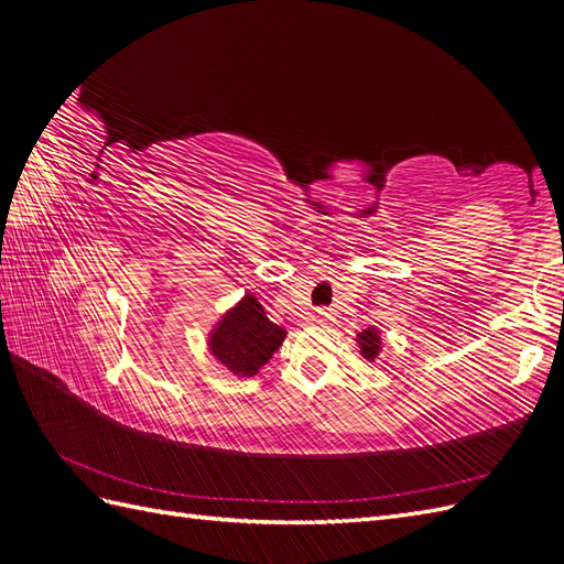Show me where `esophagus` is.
Instances as JSON below:
<instances>
[{
    "instance_id": "obj_1",
    "label": "esophagus",
    "mask_w": 564,
    "mask_h": 564,
    "mask_svg": "<svg viewBox=\"0 0 564 564\" xmlns=\"http://www.w3.org/2000/svg\"><path fill=\"white\" fill-rule=\"evenodd\" d=\"M313 322H315V324H319V327H327V324H332V322H334V317H332L329 313L317 311V313L313 315Z\"/></svg>"
}]
</instances>
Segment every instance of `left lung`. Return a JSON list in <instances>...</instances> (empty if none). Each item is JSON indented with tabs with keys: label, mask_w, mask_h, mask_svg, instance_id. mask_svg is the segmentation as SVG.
<instances>
[{
	"label": "left lung",
	"mask_w": 564,
	"mask_h": 564,
	"mask_svg": "<svg viewBox=\"0 0 564 564\" xmlns=\"http://www.w3.org/2000/svg\"><path fill=\"white\" fill-rule=\"evenodd\" d=\"M357 346H360V355L365 357V360L373 362L381 352V334L377 327H369L365 332L357 334Z\"/></svg>",
	"instance_id": "8db88e82"
}]
</instances>
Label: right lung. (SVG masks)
Masks as SVG:
<instances>
[{
	"label": "right lung",
	"mask_w": 564,
	"mask_h": 564,
	"mask_svg": "<svg viewBox=\"0 0 564 564\" xmlns=\"http://www.w3.org/2000/svg\"><path fill=\"white\" fill-rule=\"evenodd\" d=\"M286 332L270 322L253 294H245L209 332V352L235 377H256L282 346Z\"/></svg>",
	"instance_id": "add662e5"
}]
</instances>
